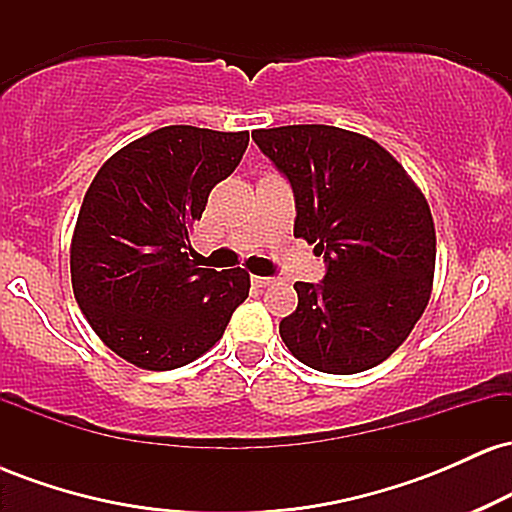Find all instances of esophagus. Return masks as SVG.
Returning <instances> with one entry per match:
<instances>
[{
    "label": "esophagus",
    "instance_id": "obj_1",
    "mask_svg": "<svg viewBox=\"0 0 512 512\" xmlns=\"http://www.w3.org/2000/svg\"><path fill=\"white\" fill-rule=\"evenodd\" d=\"M252 284L257 286V289H267L269 284H274L272 276H252Z\"/></svg>",
    "mask_w": 512,
    "mask_h": 512
}]
</instances>
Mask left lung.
<instances>
[{"label": "left lung", "instance_id": "obj_1", "mask_svg": "<svg viewBox=\"0 0 512 512\" xmlns=\"http://www.w3.org/2000/svg\"><path fill=\"white\" fill-rule=\"evenodd\" d=\"M252 139L291 182L293 236L325 255L320 284L296 281L279 334L298 361L351 375L383 363L424 315L436 226L424 192L383 146L330 125L257 129Z\"/></svg>", "mask_w": 512, "mask_h": 512}]
</instances>
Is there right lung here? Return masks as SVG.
<instances>
[{
  "mask_svg": "<svg viewBox=\"0 0 512 512\" xmlns=\"http://www.w3.org/2000/svg\"><path fill=\"white\" fill-rule=\"evenodd\" d=\"M248 132L170 125L103 163L76 219L72 289L88 325L144 370L187 366L248 298L245 269L199 267L190 228L248 149Z\"/></svg>",
  "mask_w": 512,
  "mask_h": 512,
  "instance_id": "obj_1",
  "label": "right lung"
}]
</instances>
